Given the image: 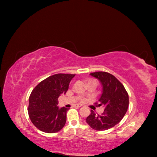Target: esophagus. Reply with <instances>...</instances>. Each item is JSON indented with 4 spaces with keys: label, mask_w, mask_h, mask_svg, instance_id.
<instances>
[{
    "label": "esophagus",
    "mask_w": 157,
    "mask_h": 157,
    "mask_svg": "<svg viewBox=\"0 0 157 157\" xmlns=\"http://www.w3.org/2000/svg\"><path fill=\"white\" fill-rule=\"evenodd\" d=\"M82 105H75V107H77V108H79V107H81Z\"/></svg>",
    "instance_id": "1"
}]
</instances>
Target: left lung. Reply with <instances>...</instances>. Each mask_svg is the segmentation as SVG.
Returning a JSON list of instances; mask_svg holds the SVG:
<instances>
[{
	"label": "left lung",
	"instance_id": "1",
	"mask_svg": "<svg viewBox=\"0 0 157 157\" xmlns=\"http://www.w3.org/2000/svg\"><path fill=\"white\" fill-rule=\"evenodd\" d=\"M97 78L101 86V94L99 99L104 111L101 115H96L93 110L86 118L88 124L98 131L106 130L117 125L124 117L129 105L128 94L124 86L115 77L103 71L90 73Z\"/></svg>",
	"mask_w": 157,
	"mask_h": 157
}]
</instances>
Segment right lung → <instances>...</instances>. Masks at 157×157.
I'll return each mask as SVG.
<instances>
[{
	"label": "right lung",
	"instance_id": "1",
	"mask_svg": "<svg viewBox=\"0 0 157 157\" xmlns=\"http://www.w3.org/2000/svg\"><path fill=\"white\" fill-rule=\"evenodd\" d=\"M74 77L75 75L56 74L42 80L33 90L28 113L33 124L40 131L55 133L65 126L69 109L57 106L58 99L67 92Z\"/></svg>",
	"mask_w": 157,
	"mask_h": 157
}]
</instances>
